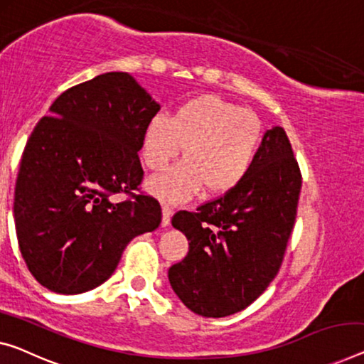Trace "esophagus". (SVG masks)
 <instances>
[{
  "label": "esophagus",
  "instance_id": "1",
  "mask_svg": "<svg viewBox=\"0 0 364 364\" xmlns=\"http://www.w3.org/2000/svg\"><path fill=\"white\" fill-rule=\"evenodd\" d=\"M161 213H164V215H161V225H168V224H170V219L173 215V208L170 204H164V208H161Z\"/></svg>",
  "mask_w": 364,
  "mask_h": 364
}]
</instances>
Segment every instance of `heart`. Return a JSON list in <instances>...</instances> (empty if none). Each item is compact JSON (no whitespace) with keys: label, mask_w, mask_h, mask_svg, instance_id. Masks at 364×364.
<instances>
[{"label":"heart","mask_w":364,"mask_h":364,"mask_svg":"<svg viewBox=\"0 0 364 364\" xmlns=\"http://www.w3.org/2000/svg\"><path fill=\"white\" fill-rule=\"evenodd\" d=\"M262 137L257 114L215 95L184 101L171 117L156 114L144 129V165L165 170L183 145L184 160L150 180V191L166 200L186 199L203 188L210 194L230 191L250 173Z\"/></svg>","instance_id":"1"}]
</instances>
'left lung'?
<instances>
[{
	"instance_id": "8db88e82",
	"label": "left lung",
	"mask_w": 364,
	"mask_h": 364,
	"mask_svg": "<svg viewBox=\"0 0 364 364\" xmlns=\"http://www.w3.org/2000/svg\"><path fill=\"white\" fill-rule=\"evenodd\" d=\"M301 186L284 129L273 127L237 188L194 213L173 215V227L189 240L186 257L168 269L184 306L204 317H225L263 294L283 264Z\"/></svg>"
}]
</instances>
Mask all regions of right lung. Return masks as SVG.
<instances>
[{
    "mask_svg": "<svg viewBox=\"0 0 364 364\" xmlns=\"http://www.w3.org/2000/svg\"><path fill=\"white\" fill-rule=\"evenodd\" d=\"M159 102L129 73L72 86L36 124L14 188L19 250L39 283L80 294L105 283L134 237L155 230L160 203L140 191L139 150ZM116 193L127 196L119 203Z\"/></svg>",
    "mask_w": 364,
    "mask_h": 364,
    "instance_id": "1",
    "label": "right lung"
}]
</instances>
